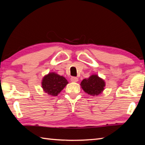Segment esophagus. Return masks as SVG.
I'll use <instances>...</instances> for the list:
<instances>
[{
    "label": "esophagus",
    "instance_id": "esophagus-1",
    "mask_svg": "<svg viewBox=\"0 0 145 145\" xmlns=\"http://www.w3.org/2000/svg\"><path fill=\"white\" fill-rule=\"evenodd\" d=\"M70 80H71V81H72V82H77L78 81V78L75 77V76H73V77L71 78Z\"/></svg>",
    "mask_w": 145,
    "mask_h": 145
}]
</instances>
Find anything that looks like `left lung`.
Returning <instances> with one entry per match:
<instances>
[{
	"mask_svg": "<svg viewBox=\"0 0 145 145\" xmlns=\"http://www.w3.org/2000/svg\"><path fill=\"white\" fill-rule=\"evenodd\" d=\"M80 85L85 93L92 96H97L102 93L105 82L97 75H92L89 78L83 80Z\"/></svg>",
	"mask_w": 145,
	"mask_h": 145,
	"instance_id": "8db88e82",
	"label": "left lung"
}]
</instances>
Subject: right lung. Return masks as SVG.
Instances as JSON below:
<instances>
[{
	"label": "right lung",
	"mask_w": 145,
	"mask_h": 145,
	"mask_svg": "<svg viewBox=\"0 0 145 145\" xmlns=\"http://www.w3.org/2000/svg\"><path fill=\"white\" fill-rule=\"evenodd\" d=\"M67 79L55 72L49 73L42 79L43 90L51 96H57L68 84Z\"/></svg>",
	"instance_id": "add662e5"
}]
</instances>
